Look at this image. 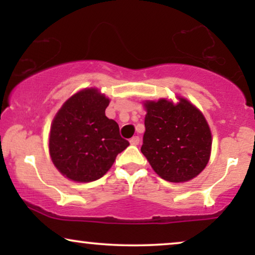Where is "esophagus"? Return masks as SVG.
Listing matches in <instances>:
<instances>
[{
	"instance_id": "esophagus-1",
	"label": "esophagus",
	"mask_w": 255,
	"mask_h": 255,
	"mask_svg": "<svg viewBox=\"0 0 255 255\" xmlns=\"http://www.w3.org/2000/svg\"><path fill=\"white\" fill-rule=\"evenodd\" d=\"M139 141H140V139H139L138 135H135V137H132V138L130 139V144H131V145H134V146L138 145Z\"/></svg>"
}]
</instances>
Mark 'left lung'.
Wrapping results in <instances>:
<instances>
[{"mask_svg": "<svg viewBox=\"0 0 255 255\" xmlns=\"http://www.w3.org/2000/svg\"><path fill=\"white\" fill-rule=\"evenodd\" d=\"M161 99L144 103L141 153L163 180L187 182L205 168L211 153V131L203 114L189 101Z\"/></svg>", "mask_w": 255, "mask_h": 255, "instance_id": "left-lung-1", "label": "left lung"}]
</instances>
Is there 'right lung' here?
Masks as SVG:
<instances>
[{
  "label": "right lung",
  "mask_w": 255,
  "mask_h": 255,
  "mask_svg": "<svg viewBox=\"0 0 255 255\" xmlns=\"http://www.w3.org/2000/svg\"><path fill=\"white\" fill-rule=\"evenodd\" d=\"M109 99L96 88L83 89L66 101L51 125L48 148L52 162L75 182L99 180L118 153L130 145L120 127L106 116Z\"/></svg>",
  "instance_id": "obj_1"
}]
</instances>
